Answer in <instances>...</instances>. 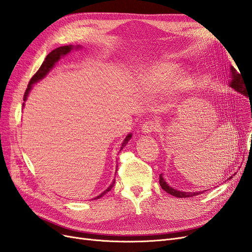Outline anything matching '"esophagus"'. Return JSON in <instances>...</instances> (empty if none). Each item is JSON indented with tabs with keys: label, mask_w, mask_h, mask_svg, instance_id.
Wrapping results in <instances>:
<instances>
[{
	"label": "esophagus",
	"mask_w": 252,
	"mask_h": 252,
	"mask_svg": "<svg viewBox=\"0 0 252 252\" xmlns=\"http://www.w3.org/2000/svg\"><path fill=\"white\" fill-rule=\"evenodd\" d=\"M158 129V125L155 121H147L145 122L142 126V132L145 134H150L152 132L157 131Z\"/></svg>",
	"instance_id": "1"
}]
</instances>
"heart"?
Masks as SVG:
<instances>
[{
    "label": "heart",
    "mask_w": 252,
    "mask_h": 252,
    "mask_svg": "<svg viewBox=\"0 0 252 252\" xmlns=\"http://www.w3.org/2000/svg\"><path fill=\"white\" fill-rule=\"evenodd\" d=\"M180 68L173 62L158 61L151 63L143 69L141 74L142 85L151 91L168 88L174 82V89L177 93H184L188 88L190 80L188 78H178Z\"/></svg>",
    "instance_id": "1"
}]
</instances>
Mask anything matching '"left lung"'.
<instances>
[{"mask_svg":"<svg viewBox=\"0 0 252 252\" xmlns=\"http://www.w3.org/2000/svg\"><path fill=\"white\" fill-rule=\"evenodd\" d=\"M230 82H229V86L231 88H233L235 91H238L241 94L245 95V96H249L248 94V91L245 88V84H244V81L242 79V74H240L238 71L235 70V68L233 66L230 67ZM235 174V173H234ZM163 174H159V185H161L162 189L165 190L167 193H170L173 196H177V197H191L197 194H201L203 192H205V190L203 191H195V192H186V191H180L178 189H174L171 186H169L167 183L165 182L164 178L162 177ZM232 179V177H230L228 180Z\"/></svg>","mask_w":252,"mask_h":252,"instance_id":"1","label":"left lung"}]
</instances>
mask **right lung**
<instances>
[{"instance_id": "add662e5", "label": "right lung", "mask_w": 252, "mask_h": 252, "mask_svg": "<svg viewBox=\"0 0 252 252\" xmlns=\"http://www.w3.org/2000/svg\"><path fill=\"white\" fill-rule=\"evenodd\" d=\"M80 48H81L80 45H78V46H72V45H67V46H61V47H59V48H57V49H53L50 53H48V56H47L46 58H45L43 64L41 65L40 69L36 71V73L33 75V77L32 78V80H30L29 84H28V87H27V89H26V91H25V94H24V102L27 100V97H28V95H29L30 90L32 89V85H33V84H35L36 82H39V81H41L42 79H44L45 77H46L47 73L52 69L53 67H55V65L58 63V61H60L61 58L66 56V55H68V53H69V52H70L71 50H73V49H80ZM23 107H24V103H23ZM131 136H132L131 133H129V134L126 136L125 140L123 141V143H122L121 150L126 146V144L129 142V140L131 139ZM121 150H120V151H121ZM116 173H117V172H116ZM114 183H116V181L113 180V182L111 183V185H110L107 189H106L105 191H103L100 195H97L96 197H94V199H95V200H96V199H100V197L103 196L105 193H107L108 191H110L111 188H112L113 185H114Z\"/></svg>"}]
</instances>
